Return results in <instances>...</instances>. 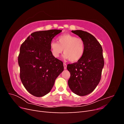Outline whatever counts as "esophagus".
I'll use <instances>...</instances> for the list:
<instances>
[{"label": "esophagus", "mask_w": 124, "mask_h": 124, "mask_svg": "<svg viewBox=\"0 0 124 124\" xmlns=\"http://www.w3.org/2000/svg\"><path fill=\"white\" fill-rule=\"evenodd\" d=\"M63 68H64V69H67V64L65 63H63Z\"/></svg>", "instance_id": "34e87169"}]
</instances>
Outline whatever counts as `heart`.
<instances>
[{
  "mask_svg": "<svg viewBox=\"0 0 124 124\" xmlns=\"http://www.w3.org/2000/svg\"><path fill=\"white\" fill-rule=\"evenodd\" d=\"M52 55L57 58L63 52V57L71 62H77L83 57L85 52L84 40L70 34H63L57 38V42L52 41L50 43Z\"/></svg>",
  "mask_w": 124,
  "mask_h": 124,
  "instance_id": "heart-1",
  "label": "heart"
}]
</instances>
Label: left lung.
<instances>
[{
	"label": "left lung",
	"mask_w": 124,
	"mask_h": 124,
	"mask_svg": "<svg viewBox=\"0 0 124 124\" xmlns=\"http://www.w3.org/2000/svg\"><path fill=\"white\" fill-rule=\"evenodd\" d=\"M71 31L84 40L85 52L78 62L67 65L70 73L68 83L73 93L84 96L92 93L101 80L104 63L102 48L91 33L81 30Z\"/></svg>",
	"instance_id": "8db88e82"
}]
</instances>
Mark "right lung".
Wrapping results in <instances>:
<instances>
[{"mask_svg":"<svg viewBox=\"0 0 124 124\" xmlns=\"http://www.w3.org/2000/svg\"><path fill=\"white\" fill-rule=\"evenodd\" d=\"M62 30L32 33L22 44L18 63L20 76L26 89L36 97H42L53 88L56 78L63 70V62L52 55L50 43Z\"/></svg>","mask_w":124,"mask_h":124,"instance_id":"obj_1","label":"right lung"}]
</instances>
